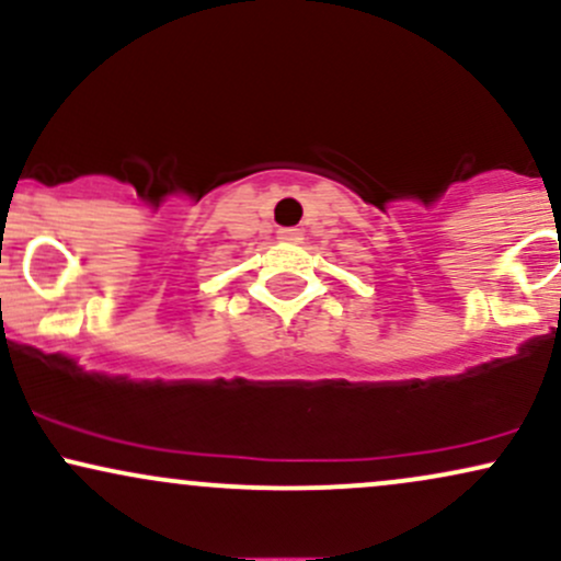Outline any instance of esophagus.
Returning a JSON list of instances; mask_svg holds the SVG:
<instances>
[{
    "label": "esophagus",
    "mask_w": 561,
    "mask_h": 561,
    "mask_svg": "<svg viewBox=\"0 0 561 561\" xmlns=\"http://www.w3.org/2000/svg\"><path fill=\"white\" fill-rule=\"evenodd\" d=\"M276 237H279L282 242H300V240H302V231H300V229L287 227V229H279V231H276Z\"/></svg>",
    "instance_id": "34e87169"
}]
</instances>
